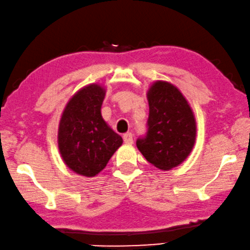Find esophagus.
<instances>
[{
  "label": "esophagus",
  "instance_id": "34e87169",
  "mask_svg": "<svg viewBox=\"0 0 250 250\" xmlns=\"http://www.w3.org/2000/svg\"><path fill=\"white\" fill-rule=\"evenodd\" d=\"M123 140H124L126 144H132L133 143V134L132 133L124 134V136H123Z\"/></svg>",
  "mask_w": 250,
  "mask_h": 250
}]
</instances>
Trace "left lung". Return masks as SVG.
<instances>
[{"label": "left lung", "instance_id": "obj_1", "mask_svg": "<svg viewBox=\"0 0 250 250\" xmlns=\"http://www.w3.org/2000/svg\"><path fill=\"white\" fill-rule=\"evenodd\" d=\"M147 101V132L136 141V146L155 167L171 170L181 164L194 146L197 124L193 112L181 91L167 82L153 83Z\"/></svg>", "mask_w": 250, "mask_h": 250}]
</instances>
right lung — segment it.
Segmentation results:
<instances>
[{
	"label": "right lung",
	"instance_id": "right-lung-1",
	"mask_svg": "<svg viewBox=\"0 0 250 250\" xmlns=\"http://www.w3.org/2000/svg\"><path fill=\"white\" fill-rule=\"evenodd\" d=\"M105 88L90 83L77 91L64 107L58 129V146L67 167L93 178L105 168L123 144L102 116Z\"/></svg>",
	"mask_w": 250,
	"mask_h": 250
}]
</instances>
